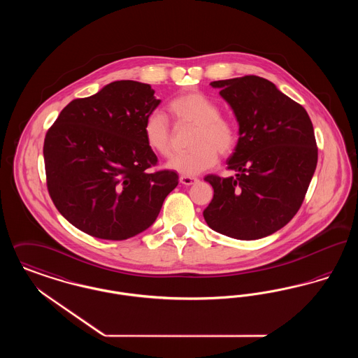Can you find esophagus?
Returning <instances> with one entry per match:
<instances>
[{
    "instance_id": "1",
    "label": "esophagus",
    "mask_w": 358,
    "mask_h": 358,
    "mask_svg": "<svg viewBox=\"0 0 358 358\" xmlns=\"http://www.w3.org/2000/svg\"><path fill=\"white\" fill-rule=\"evenodd\" d=\"M199 180L196 178V177H190V176H181L180 177V182L182 184V185H193V184H196Z\"/></svg>"
}]
</instances>
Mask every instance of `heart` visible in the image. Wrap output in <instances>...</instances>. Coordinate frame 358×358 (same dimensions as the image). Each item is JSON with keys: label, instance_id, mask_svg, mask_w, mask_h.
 Masks as SVG:
<instances>
[{"label": "heart", "instance_id": "1", "mask_svg": "<svg viewBox=\"0 0 358 358\" xmlns=\"http://www.w3.org/2000/svg\"><path fill=\"white\" fill-rule=\"evenodd\" d=\"M171 114L181 123L196 126L190 138L192 149L177 154L168 168L184 176H196L213 168L219 154L227 157L238 145L236 123L222 117L220 104L201 91L182 92L169 103ZM143 136L154 153L168 158L173 152L171 123L161 111L150 113L143 123Z\"/></svg>", "mask_w": 358, "mask_h": 358}]
</instances>
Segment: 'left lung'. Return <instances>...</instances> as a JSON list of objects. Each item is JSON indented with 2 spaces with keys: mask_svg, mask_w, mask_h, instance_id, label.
Returning <instances> with one entry per match:
<instances>
[{
  "mask_svg": "<svg viewBox=\"0 0 358 358\" xmlns=\"http://www.w3.org/2000/svg\"><path fill=\"white\" fill-rule=\"evenodd\" d=\"M232 107L238 141L228 158L236 177L215 174L205 208L206 224L238 240L266 238L283 228L305 200L318 161L314 129L306 110L255 75L212 82Z\"/></svg>",
  "mask_w": 358,
  "mask_h": 358,
  "instance_id": "1",
  "label": "left lung"
}]
</instances>
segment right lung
<instances>
[{"mask_svg": "<svg viewBox=\"0 0 358 358\" xmlns=\"http://www.w3.org/2000/svg\"><path fill=\"white\" fill-rule=\"evenodd\" d=\"M150 85L118 80L69 103L47 131V187L57 210L94 238L126 240L148 229L178 185L158 159L143 123L159 104Z\"/></svg>", "mask_w": 358, "mask_h": 358, "instance_id": "add662e5", "label": "right lung"}]
</instances>
